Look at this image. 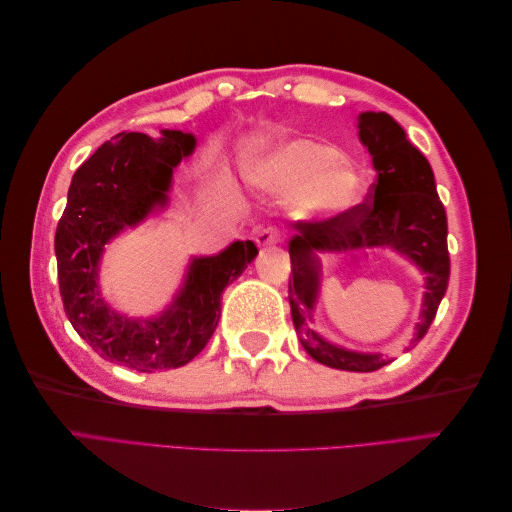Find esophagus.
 <instances>
[{"label":"esophagus","instance_id":"esophagus-1","mask_svg":"<svg viewBox=\"0 0 512 512\" xmlns=\"http://www.w3.org/2000/svg\"><path fill=\"white\" fill-rule=\"evenodd\" d=\"M254 241L258 247H269V245H275L277 241H280V237H277V232L273 228H262V230H258Z\"/></svg>","mask_w":512,"mask_h":512}]
</instances>
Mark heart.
Masks as SVG:
<instances>
[{
    "mask_svg": "<svg viewBox=\"0 0 512 512\" xmlns=\"http://www.w3.org/2000/svg\"><path fill=\"white\" fill-rule=\"evenodd\" d=\"M256 188L290 196V207L307 222L342 220L359 209L365 179L352 158L312 138H290L245 164Z\"/></svg>",
    "mask_w": 512,
    "mask_h": 512,
    "instance_id": "heart-1",
    "label": "heart"
}]
</instances>
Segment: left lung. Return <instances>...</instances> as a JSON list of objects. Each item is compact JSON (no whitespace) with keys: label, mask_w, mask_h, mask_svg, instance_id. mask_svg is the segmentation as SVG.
Segmentation results:
<instances>
[{"label":"left lung","mask_w":512,"mask_h":512,"mask_svg":"<svg viewBox=\"0 0 512 512\" xmlns=\"http://www.w3.org/2000/svg\"><path fill=\"white\" fill-rule=\"evenodd\" d=\"M359 141L369 151L376 183L367 200L342 220L294 224L290 237L292 277L288 301L294 331L314 361L344 371H376L391 363L378 352H359L331 342L309 324L314 322L322 286V254H354L361 250H393L425 275L421 314L406 350L425 337L436 318L451 275L446 247V211L427 158L404 128L386 113L359 115Z\"/></svg>","instance_id":"left-lung-1"}]
</instances>
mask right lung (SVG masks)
I'll return each mask as SVG.
<instances>
[{
	"label": "right lung",
	"mask_w": 512,
	"mask_h": 512,
	"mask_svg": "<svg viewBox=\"0 0 512 512\" xmlns=\"http://www.w3.org/2000/svg\"><path fill=\"white\" fill-rule=\"evenodd\" d=\"M194 149L196 136L181 130H162L160 138L117 134L74 173L55 232L59 292L74 331L102 359L147 374L190 363L207 346L224 288L258 256L252 241L192 256L173 301L149 318L121 314L104 299V245L168 207L175 168Z\"/></svg>",
	"instance_id": "right-lung-1"
}]
</instances>
